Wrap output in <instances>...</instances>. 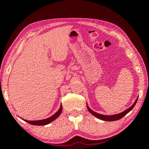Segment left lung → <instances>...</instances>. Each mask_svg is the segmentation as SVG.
Wrapping results in <instances>:
<instances>
[{"label": "left lung", "mask_w": 149, "mask_h": 149, "mask_svg": "<svg viewBox=\"0 0 149 149\" xmlns=\"http://www.w3.org/2000/svg\"><path fill=\"white\" fill-rule=\"evenodd\" d=\"M137 100H138V98L136 99V100L133 104V105L131 107H130L129 108H128L127 109H126L125 111H123V112H121V113H119V114H115V115H112V116L102 115L101 114L97 113V112H94V111H93V110L90 109L88 105H87V108H88V111H89L90 113H91V114H93V116H94L95 117H96V118H98V119H100L102 120H106V121H114V120H119V119H120L121 118H123L124 116H125L126 114L128 113V112H129L130 111H131L134 108V107L135 106V105H136V104L137 101Z\"/></svg>", "instance_id": "obj_1"}]
</instances>
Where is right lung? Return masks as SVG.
I'll use <instances>...</instances> for the list:
<instances>
[{"label":"right lung","instance_id":"obj_1","mask_svg":"<svg viewBox=\"0 0 149 149\" xmlns=\"http://www.w3.org/2000/svg\"><path fill=\"white\" fill-rule=\"evenodd\" d=\"M62 111V105L61 104L60 108L59 109L55 114H53L52 116L49 117V118L45 119H43V120H24L26 123H28L31 125H45L48 124L50 123H52V121L54 120H55L58 116L60 115ZM24 120V119H23Z\"/></svg>","mask_w":149,"mask_h":149}]
</instances>
